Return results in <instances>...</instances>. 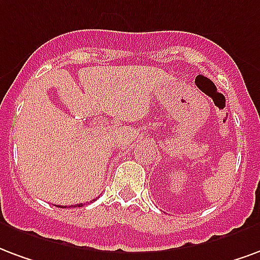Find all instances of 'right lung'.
I'll use <instances>...</instances> for the list:
<instances>
[{"label":"right lung","mask_w":260,"mask_h":260,"mask_svg":"<svg viewBox=\"0 0 260 260\" xmlns=\"http://www.w3.org/2000/svg\"><path fill=\"white\" fill-rule=\"evenodd\" d=\"M76 206H83V204H79V205H75L73 208H76Z\"/></svg>","instance_id":"right-lung-1"}]
</instances>
